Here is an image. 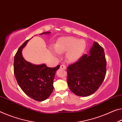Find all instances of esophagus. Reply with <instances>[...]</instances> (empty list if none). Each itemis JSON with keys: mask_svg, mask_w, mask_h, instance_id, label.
<instances>
[{"mask_svg": "<svg viewBox=\"0 0 122 122\" xmlns=\"http://www.w3.org/2000/svg\"><path fill=\"white\" fill-rule=\"evenodd\" d=\"M60 68L62 69H63V70H65V69H66V66L65 65H62L60 66Z\"/></svg>", "mask_w": 122, "mask_h": 122, "instance_id": "34e87169", "label": "esophagus"}]
</instances>
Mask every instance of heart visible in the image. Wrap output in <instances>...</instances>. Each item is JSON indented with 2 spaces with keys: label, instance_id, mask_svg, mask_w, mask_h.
I'll return each instance as SVG.
<instances>
[{
  "label": "heart",
  "instance_id": "b5f03b06",
  "mask_svg": "<svg viewBox=\"0 0 122 122\" xmlns=\"http://www.w3.org/2000/svg\"><path fill=\"white\" fill-rule=\"evenodd\" d=\"M85 41L73 37H62L54 44L55 51L59 54L66 53V59L69 62H75L81 57L86 49Z\"/></svg>",
  "mask_w": 122,
  "mask_h": 122
}]
</instances>
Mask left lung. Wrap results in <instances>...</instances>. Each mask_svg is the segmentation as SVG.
Here are the masks:
<instances>
[{
    "label": "left lung",
    "instance_id": "obj_1",
    "mask_svg": "<svg viewBox=\"0 0 122 122\" xmlns=\"http://www.w3.org/2000/svg\"><path fill=\"white\" fill-rule=\"evenodd\" d=\"M67 83L76 96L87 97L94 93L105 79L106 61L104 49L94 42L88 54H84L67 69Z\"/></svg>",
    "mask_w": 122,
    "mask_h": 122
}]
</instances>
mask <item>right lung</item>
<instances>
[{
    "label": "right lung",
    "mask_w": 122,
    "mask_h": 122,
    "mask_svg": "<svg viewBox=\"0 0 122 122\" xmlns=\"http://www.w3.org/2000/svg\"><path fill=\"white\" fill-rule=\"evenodd\" d=\"M49 33L51 32H44L40 35ZM30 40L26 41L18 48L15 56L14 74L19 86L27 96L42 102L47 99L53 92L55 74L60 66L51 68L45 64L36 65L26 61L23 56L22 51Z\"/></svg>",
    "instance_id": "add662e5"
}]
</instances>
